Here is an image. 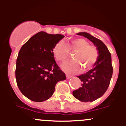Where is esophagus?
Here are the masks:
<instances>
[{
    "label": "esophagus",
    "instance_id": "esophagus-1",
    "mask_svg": "<svg viewBox=\"0 0 126 126\" xmlns=\"http://www.w3.org/2000/svg\"><path fill=\"white\" fill-rule=\"evenodd\" d=\"M71 76H69V75H67L66 74V79H71Z\"/></svg>",
    "mask_w": 126,
    "mask_h": 126
}]
</instances>
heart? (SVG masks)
<instances>
[{
	"instance_id": "1",
	"label": "heart",
	"mask_w": 126,
	"mask_h": 126,
	"mask_svg": "<svg viewBox=\"0 0 126 126\" xmlns=\"http://www.w3.org/2000/svg\"><path fill=\"white\" fill-rule=\"evenodd\" d=\"M75 53L73 58L62 65V68L68 73H76L81 69V66L85 71L92 68L99 57V52L93 45H90L87 40L83 38L72 39L68 45L63 42L56 43L53 48V54L56 60L63 62L69 57L70 52Z\"/></svg>"
}]
</instances>
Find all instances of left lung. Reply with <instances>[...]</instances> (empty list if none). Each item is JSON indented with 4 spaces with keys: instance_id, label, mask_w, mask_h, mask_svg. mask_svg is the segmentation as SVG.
Segmentation results:
<instances>
[{
    "instance_id": "obj_1",
    "label": "left lung",
    "mask_w": 126,
    "mask_h": 126,
    "mask_svg": "<svg viewBox=\"0 0 126 126\" xmlns=\"http://www.w3.org/2000/svg\"><path fill=\"white\" fill-rule=\"evenodd\" d=\"M77 35L83 36L93 43L99 52V57L94 67L77 77L82 86L72 91L73 96L82 102H93L102 96L110 85L113 74L111 54L102 41L86 32Z\"/></svg>"
}]
</instances>
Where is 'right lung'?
Masks as SVG:
<instances>
[{"label": "right lung", "instance_id": "1", "mask_svg": "<svg viewBox=\"0 0 126 126\" xmlns=\"http://www.w3.org/2000/svg\"><path fill=\"white\" fill-rule=\"evenodd\" d=\"M64 35L40 32L21 47L15 71L21 92L30 100L43 102L52 96L58 82L66 75L56 63L53 48Z\"/></svg>", "mask_w": 126, "mask_h": 126}]
</instances>
